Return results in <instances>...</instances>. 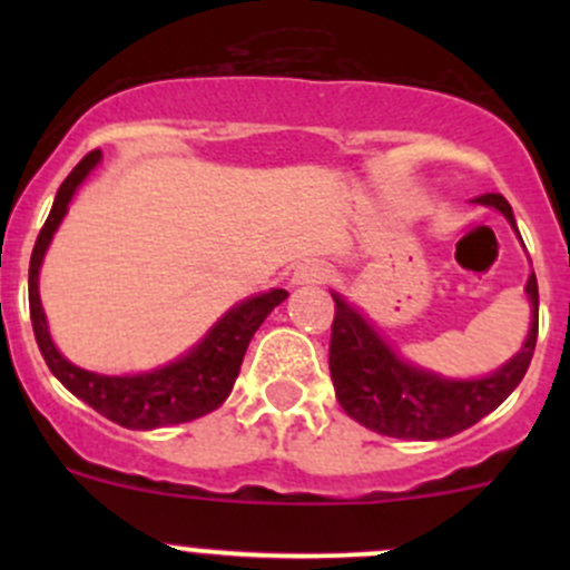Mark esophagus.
<instances>
[{
  "label": "esophagus",
  "instance_id": "34e87169",
  "mask_svg": "<svg viewBox=\"0 0 570 570\" xmlns=\"http://www.w3.org/2000/svg\"><path fill=\"white\" fill-rule=\"evenodd\" d=\"M327 278H331V267L320 258H306L292 273V284H325Z\"/></svg>",
  "mask_w": 570,
  "mask_h": 570
}]
</instances>
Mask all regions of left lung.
I'll return each mask as SVG.
<instances>
[{
	"mask_svg": "<svg viewBox=\"0 0 570 570\" xmlns=\"http://www.w3.org/2000/svg\"><path fill=\"white\" fill-rule=\"evenodd\" d=\"M476 204L502 212L515 228L513 209L499 193L476 198ZM519 232V228H515ZM532 303L530 336L524 347L493 375L474 381H450L435 372L407 364L381 338L342 295L333 292L336 314L331 327V377L338 405L350 419L389 439L435 441L450 439L480 422L502 405L530 370L538 342V278L527 281Z\"/></svg>",
	"mask_w": 570,
	"mask_h": 570,
	"instance_id": "obj_1",
	"label": "left lung"
}]
</instances>
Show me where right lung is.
<instances>
[{"mask_svg": "<svg viewBox=\"0 0 570 570\" xmlns=\"http://www.w3.org/2000/svg\"><path fill=\"white\" fill-rule=\"evenodd\" d=\"M101 163V151H90L66 181L57 189L55 206H51L49 217H46L43 228H40L36 248L30 258V317L32 331H36V342L43 355L46 366L51 375L62 383L71 394L88 402L94 411L107 416L109 422L120 424L129 430H154L168 428V424L193 422V419L206 416L215 407L226 402L232 394L234 381L243 366L245 350H248L253 333L258 331L267 314L273 312L278 303L289 297L286 289H269L264 295L248 297V301L237 303L232 312L223 314L217 325L189 350L178 361H170L168 366H159L154 372H142V375H99V372H88L73 366L60 355L49 336V325H46L43 306H40L38 295V273L43 264L46 248H49L51 237H55L57 226L66 217L68 204H71L73 193L79 184L88 178L90 170Z\"/></svg>", "mask_w": 570, "mask_h": 570, "instance_id": "1", "label": "right lung"}]
</instances>
